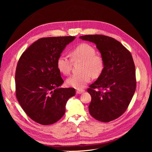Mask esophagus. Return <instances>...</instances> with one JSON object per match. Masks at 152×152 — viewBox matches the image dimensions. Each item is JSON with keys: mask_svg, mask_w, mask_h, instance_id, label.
<instances>
[{"mask_svg": "<svg viewBox=\"0 0 152 152\" xmlns=\"http://www.w3.org/2000/svg\"><path fill=\"white\" fill-rule=\"evenodd\" d=\"M84 90H83V89H77V91H76V93L77 94H83V92H84Z\"/></svg>", "mask_w": 152, "mask_h": 152, "instance_id": "esophagus-1", "label": "esophagus"}]
</instances>
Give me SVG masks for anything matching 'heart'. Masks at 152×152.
<instances>
[{
    "label": "heart",
    "mask_w": 152,
    "mask_h": 152,
    "mask_svg": "<svg viewBox=\"0 0 152 152\" xmlns=\"http://www.w3.org/2000/svg\"><path fill=\"white\" fill-rule=\"evenodd\" d=\"M71 60L60 56L57 59V66L60 72L65 75L69 74L72 68V62H81V73L71 76L66 84L76 89H82L88 84L92 76L97 78L100 76L104 69L105 61L102 56L96 53L95 48L87 43H82L76 46L69 53Z\"/></svg>",
    "instance_id": "b5f03b06"
}]
</instances>
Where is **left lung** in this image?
I'll use <instances>...</instances> for the list:
<instances>
[{
	"label": "left lung",
	"instance_id": "1",
	"mask_svg": "<svg viewBox=\"0 0 152 152\" xmlns=\"http://www.w3.org/2000/svg\"><path fill=\"white\" fill-rule=\"evenodd\" d=\"M79 38L96 45L105 61L102 73L87 89L91 95L89 113L98 121H113L125 112L135 91V68L131 53L119 41L107 36Z\"/></svg>",
	"mask_w": 152,
	"mask_h": 152
}]
</instances>
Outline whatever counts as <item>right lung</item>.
<instances>
[{"mask_svg": "<svg viewBox=\"0 0 152 152\" xmlns=\"http://www.w3.org/2000/svg\"><path fill=\"white\" fill-rule=\"evenodd\" d=\"M75 36L38 39L24 52L15 73L16 96L23 110L35 122L49 125L65 113L73 88H60L63 83L57 61Z\"/></svg>", "mask_w": 152, "mask_h": 152, "instance_id": "right-lung-1", "label": "right lung"}]
</instances>
